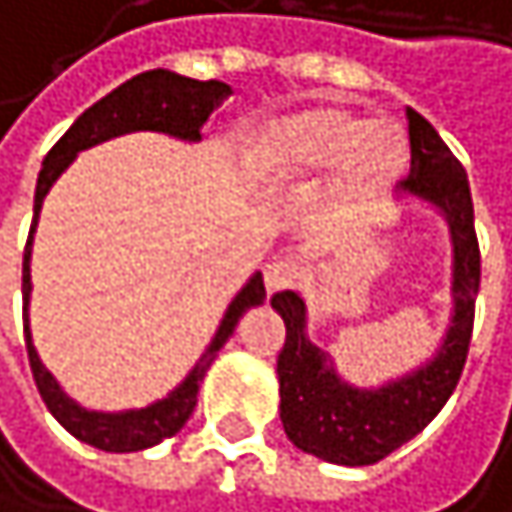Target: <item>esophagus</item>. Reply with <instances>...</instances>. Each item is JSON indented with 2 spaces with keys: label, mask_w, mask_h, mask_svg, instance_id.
<instances>
[{
  "label": "esophagus",
  "mask_w": 512,
  "mask_h": 512,
  "mask_svg": "<svg viewBox=\"0 0 512 512\" xmlns=\"http://www.w3.org/2000/svg\"><path fill=\"white\" fill-rule=\"evenodd\" d=\"M297 279H300V267L294 261H288V258L285 261H273V264L264 267V285H267L270 294H279V291L294 288Z\"/></svg>",
  "instance_id": "esophagus-1"
}]
</instances>
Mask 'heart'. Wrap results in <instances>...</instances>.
<instances>
[{
  "label": "heart",
  "mask_w": 512,
  "mask_h": 512,
  "mask_svg": "<svg viewBox=\"0 0 512 512\" xmlns=\"http://www.w3.org/2000/svg\"><path fill=\"white\" fill-rule=\"evenodd\" d=\"M339 164V182L357 197L384 191L402 170L405 152L381 122H357L339 107H312L273 125L261 146V167L270 176H291Z\"/></svg>",
  "instance_id": "heart-1"
}]
</instances>
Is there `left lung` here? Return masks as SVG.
<instances>
[{"mask_svg":"<svg viewBox=\"0 0 512 512\" xmlns=\"http://www.w3.org/2000/svg\"><path fill=\"white\" fill-rule=\"evenodd\" d=\"M411 173L402 188L444 212L453 239V315L438 354L378 387L345 384L333 360L306 336V303L297 291H282L270 303L285 321L279 354L282 426L294 447L336 465H375L405 441L420 435L453 396L471 345L474 300L480 291V245L474 233V203L465 167L417 110L408 107Z\"/></svg>","mask_w":512,"mask_h":512,"instance_id":"obj_1","label":"left lung"}]
</instances>
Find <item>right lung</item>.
<instances>
[{
	"label": "right lung",
	"instance_id": "1",
	"mask_svg": "<svg viewBox=\"0 0 512 512\" xmlns=\"http://www.w3.org/2000/svg\"><path fill=\"white\" fill-rule=\"evenodd\" d=\"M230 95V86L221 80H191L164 68H152L143 71L131 80H125L119 89H113L110 95H104L101 101H95L89 110H83L74 125L56 140V146L47 152L41 173H38V185H35V218L29 227V239L23 248V336H26V354H29V366H32V378L35 387L47 405V411L83 444L98 447L104 453H134V450H146L161 444L164 438H173L185 420L191 417L194 405H197V390L200 381L206 375V369L212 366L215 354L221 351V345L233 336L239 318L261 306L267 300V288H264V276L254 273L248 279V285L233 297V303L227 306L206 354L194 363V369L185 375V381L167 393L164 399L146 405V408H131V411H116V414H104V411H89L83 405H77L71 396H65V390L56 384V378L44 369L35 345H32V330H29V294H32V276H29V261H32V236L38 227V212L41 203L47 197V191L53 188V182L59 179V173L77 158V152L104 143L110 137L128 134V131H164L170 137L179 140H200V128L209 119V113Z\"/></svg>",
	"mask_w": 512,
	"mask_h": 512
}]
</instances>
